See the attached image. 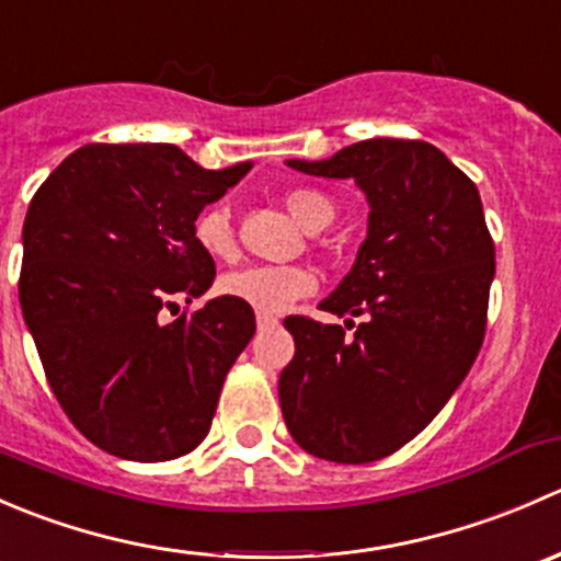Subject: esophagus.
<instances>
[{
	"instance_id": "obj_1",
	"label": "esophagus",
	"mask_w": 561,
	"mask_h": 561,
	"mask_svg": "<svg viewBox=\"0 0 561 561\" xmlns=\"http://www.w3.org/2000/svg\"><path fill=\"white\" fill-rule=\"evenodd\" d=\"M257 328L260 331H274V328H279V320L268 312H257Z\"/></svg>"
}]
</instances>
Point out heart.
<instances>
[{"instance_id": "1", "label": "heart", "mask_w": 561, "mask_h": 561, "mask_svg": "<svg viewBox=\"0 0 561 561\" xmlns=\"http://www.w3.org/2000/svg\"><path fill=\"white\" fill-rule=\"evenodd\" d=\"M285 208L290 217L309 233L328 228L336 217L331 197L317 190H290L285 195ZM197 247L217 260H230L236 254V233L230 211L225 206L203 208L192 225ZM219 290L230 298L249 304L257 312H285L298 298L317 290V274L307 265H249L230 271L219 279Z\"/></svg>"}]
</instances>
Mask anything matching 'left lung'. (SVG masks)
I'll return each mask as SVG.
<instances>
[{"instance_id":"8db88e82","label":"left lung","mask_w":561,"mask_h":561,"mask_svg":"<svg viewBox=\"0 0 561 561\" xmlns=\"http://www.w3.org/2000/svg\"><path fill=\"white\" fill-rule=\"evenodd\" d=\"M293 171L353 179L369 201L355 265L320 304L364 316L342 325L293 314L296 355L279 377L293 439L336 463H369L410 443L448 404L485 333L494 241L478 186L426 140L371 138Z\"/></svg>"}]
</instances>
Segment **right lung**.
<instances>
[{
    "label": "right lung",
    "instance_id": "add662e5",
    "mask_svg": "<svg viewBox=\"0 0 561 561\" xmlns=\"http://www.w3.org/2000/svg\"><path fill=\"white\" fill-rule=\"evenodd\" d=\"M249 168L206 171L173 144H89L32 197L21 309L61 410L105 454L171 461L206 439L254 312L230 296L165 309L211 287L192 225Z\"/></svg>",
    "mask_w": 561,
    "mask_h": 561
}]
</instances>
